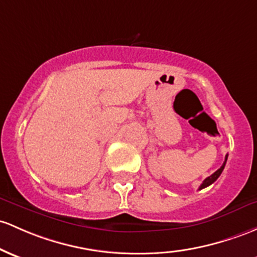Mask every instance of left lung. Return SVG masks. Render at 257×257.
<instances>
[{
  "instance_id": "8db88e82",
  "label": "left lung",
  "mask_w": 257,
  "mask_h": 257,
  "mask_svg": "<svg viewBox=\"0 0 257 257\" xmlns=\"http://www.w3.org/2000/svg\"><path fill=\"white\" fill-rule=\"evenodd\" d=\"M227 159H228V155H225V160H224L223 165L221 166V168H218V170H217V171L215 172V173L211 174L210 177H207V178L205 179L204 182H202V184L200 185L199 190H201V189L208 187V185H211V184H212V183H215L216 180L218 179V177L221 176V173H222V172H223V170H224V166H225V162H227Z\"/></svg>"
}]
</instances>
